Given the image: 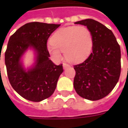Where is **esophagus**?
<instances>
[{"mask_svg":"<svg viewBox=\"0 0 128 128\" xmlns=\"http://www.w3.org/2000/svg\"><path fill=\"white\" fill-rule=\"evenodd\" d=\"M68 66H69V65L67 64V63H64V64H63V68H64V69H65V68H66L67 67H68Z\"/></svg>","mask_w":128,"mask_h":128,"instance_id":"1","label":"esophagus"}]
</instances>
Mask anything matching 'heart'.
I'll return each instance as SVG.
<instances>
[{
	"label": "heart",
	"mask_w": 128,
	"mask_h": 128,
	"mask_svg": "<svg viewBox=\"0 0 128 128\" xmlns=\"http://www.w3.org/2000/svg\"><path fill=\"white\" fill-rule=\"evenodd\" d=\"M51 43L47 45L48 51L56 60L62 58L73 63L85 60L93 48V36L85 26H72L58 30L51 37Z\"/></svg>",
	"instance_id": "heart-1"
}]
</instances>
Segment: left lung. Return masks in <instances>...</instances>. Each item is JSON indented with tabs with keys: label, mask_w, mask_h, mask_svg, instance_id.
Segmentation results:
<instances>
[{
	"label": "left lung",
	"mask_w": 128,
	"mask_h": 128,
	"mask_svg": "<svg viewBox=\"0 0 128 128\" xmlns=\"http://www.w3.org/2000/svg\"><path fill=\"white\" fill-rule=\"evenodd\" d=\"M88 27L93 36L92 52L83 63L74 66L73 86L84 99L96 101L110 93L121 74V49L114 35L104 24L92 19L78 21Z\"/></svg>",
	"instance_id": "8db88e82"
}]
</instances>
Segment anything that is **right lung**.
<instances>
[{
	"instance_id": "1",
	"label": "right lung",
	"mask_w": 128,
	"mask_h": 128,
	"mask_svg": "<svg viewBox=\"0 0 128 128\" xmlns=\"http://www.w3.org/2000/svg\"><path fill=\"white\" fill-rule=\"evenodd\" d=\"M60 24L34 22L20 27L10 37L4 54L7 75L12 88L21 96L39 102L55 91L62 64L56 65L49 60L46 43L48 38ZM28 49L35 55L34 63L25 69L22 58Z\"/></svg>"
}]
</instances>
